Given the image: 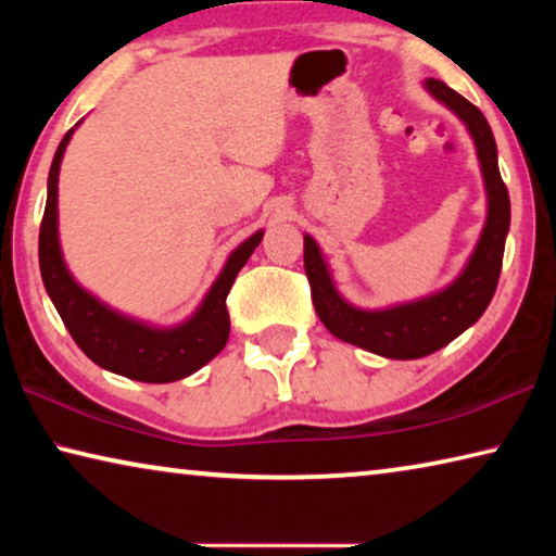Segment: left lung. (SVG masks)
<instances>
[{"instance_id": "left-lung-1", "label": "left lung", "mask_w": 556, "mask_h": 556, "mask_svg": "<svg viewBox=\"0 0 556 556\" xmlns=\"http://www.w3.org/2000/svg\"><path fill=\"white\" fill-rule=\"evenodd\" d=\"M425 88L466 122L481 162L488 218L466 269L446 289L427 299L380 308V312H365L338 294L321 250L314 238L304 235V269L321 324L341 341L394 361H414L434 353L483 316L501 279L505 238L510 230V195L497 168L495 139L483 112L437 78H429Z\"/></svg>"}]
</instances>
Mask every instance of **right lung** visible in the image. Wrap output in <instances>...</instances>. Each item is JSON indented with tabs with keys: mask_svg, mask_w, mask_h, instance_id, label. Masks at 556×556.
<instances>
[{
	"mask_svg": "<svg viewBox=\"0 0 556 556\" xmlns=\"http://www.w3.org/2000/svg\"><path fill=\"white\" fill-rule=\"evenodd\" d=\"M75 129V127H73ZM73 129L65 131L55 149L49 172V199L39 232V267L43 287L49 291L55 312L61 314L73 341L92 363L110 372L125 375L139 382H174L201 370L218 355L230 336V314L225 299L238 271L244 267L257 244L262 230L244 240L225 262L203 304L186 324L176 328H152L127 318L88 294L65 267L59 244V172L65 144Z\"/></svg>",
	"mask_w": 556,
	"mask_h": 556,
	"instance_id": "obj_1",
	"label": "right lung"
}]
</instances>
